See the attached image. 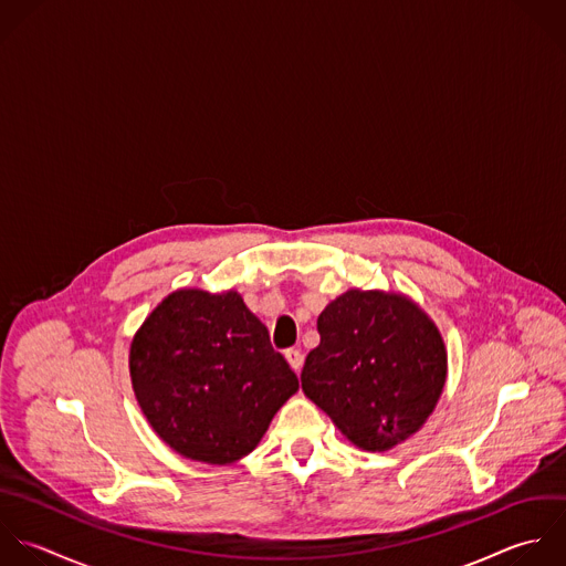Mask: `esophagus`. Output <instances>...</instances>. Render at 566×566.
Returning <instances> with one entry per match:
<instances>
[{"label": "esophagus", "mask_w": 566, "mask_h": 566, "mask_svg": "<svg viewBox=\"0 0 566 566\" xmlns=\"http://www.w3.org/2000/svg\"><path fill=\"white\" fill-rule=\"evenodd\" d=\"M284 357H286V361H289V366L295 370V373H300L302 370V364H304V357H302V353L300 350H295V348H291V350H286L284 353Z\"/></svg>", "instance_id": "1"}]
</instances>
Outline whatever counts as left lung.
<instances>
[{
	"label": "left lung",
	"instance_id": "left-lung-1",
	"mask_svg": "<svg viewBox=\"0 0 566 566\" xmlns=\"http://www.w3.org/2000/svg\"><path fill=\"white\" fill-rule=\"evenodd\" d=\"M304 395L361 450L386 452L432 415L448 377L434 322L406 295L350 289L317 317Z\"/></svg>",
	"mask_w": 566,
	"mask_h": 566
}]
</instances>
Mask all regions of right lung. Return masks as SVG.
Instances as JSON below:
<instances>
[{
	"mask_svg": "<svg viewBox=\"0 0 566 566\" xmlns=\"http://www.w3.org/2000/svg\"><path fill=\"white\" fill-rule=\"evenodd\" d=\"M136 401L180 457L229 465L253 452L300 381L240 293L180 289L129 348Z\"/></svg>",
	"mask_w": 566,
	"mask_h": 566,
	"instance_id": "1",
	"label": "right lung"
}]
</instances>
